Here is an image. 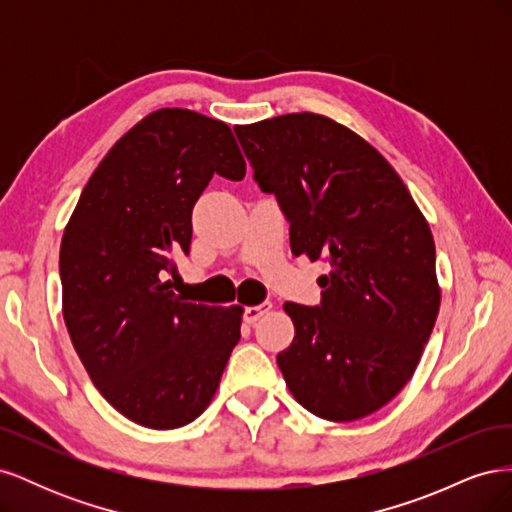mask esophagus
<instances>
[{
	"instance_id": "esophagus-1",
	"label": "esophagus",
	"mask_w": 512,
	"mask_h": 512,
	"mask_svg": "<svg viewBox=\"0 0 512 512\" xmlns=\"http://www.w3.org/2000/svg\"><path fill=\"white\" fill-rule=\"evenodd\" d=\"M271 307H273V305H271L269 301H267V303H260V305H250V307H245L243 320H245V322H250V324H254L256 320H260L262 316H265Z\"/></svg>"
}]
</instances>
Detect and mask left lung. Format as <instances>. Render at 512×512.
I'll list each match as a JSON object with an SVG mask.
<instances>
[{"instance_id": "obj_1", "label": "left lung", "mask_w": 512, "mask_h": 512, "mask_svg": "<svg viewBox=\"0 0 512 512\" xmlns=\"http://www.w3.org/2000/svg\"><path fill=\"white\" fill-rule=\"evenodd\" d=\"M235 132L290 222L292 254L331 267L320 305L284 303L294 339L277 367L305 410L359 421L408 384L436 324L429 224L395 168L342 123L290 113Z\"/></svg>"}]
</instances>
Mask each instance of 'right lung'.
Here are the masks:
<instances>
[{"mask_svg": "<svg viewBox=\"0 0 512 512\" xmlns=\"http://www.w3.org/2000/svg\"><path fill=\"white\" fill-rule=\"evenodd\" d=\"M213 175L245 177L235 134L188 108H160L106 153L61 237L72 346L108 404L149 429L203 414L241 337V305L190 303L170 282Z\"/></svg>", "mask_w": 512, "mask_h": 512, "instance_id": "right-lung-1", "label": "right lung"}]
</instances>
